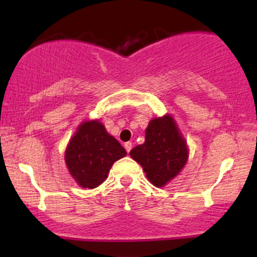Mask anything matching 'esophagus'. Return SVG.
I'll list each match as a JSON object with an SVG mask.
<instances>
[{"mask_svg":"<svg viewBox=\"0 0 257 257\" xmlns=\"http://www.w3.org/2000/svg\"><path fill=\"white\" fill-rule=\"evenodd\" d=\"M132 146H133V144L131 143V141H128V143H125V144H124V149H125V151H126V152H131Z\"/></svg>","mask_w":257,"mask_h":257,"instance_id":"esophagus-1","label":"esophagus"}]
</instances>
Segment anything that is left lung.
<instances>
[{"mask_svg": "<svg viewBox=\"0 0 257 257\" xmlns=\"http://www.w3.org/2000/svg\"><path fill=\"white\" fill-rule=\"evenodd\" d=\"M129 155L137 161L147 179L156 187H163L185 167L188 158L187 144L170 114L150 120L145 143Z\"/></svg>", "mask_w": 257, "mask_h": 257, "instance_id": "left-lung-1", "label": "left lung"}]
</instances>
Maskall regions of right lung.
<instances>
[{
  "instance_id": "1",
  "label": "right lung",
  "mask_w": 257,
  "mask_h": 257,
  "mask_svg": "<svg viewBox=\"0 0 257 257\" xmlns=\"http://www.w3.org/2000/svg\"><path fill=\"white\" fill-rule=\"evenodd\" d=\"M125 155L124 147L94 119L78 126L66 147L65 162L81 187L95 188L107 179L112 164Z\"/></svg>"
}]
</instances>
